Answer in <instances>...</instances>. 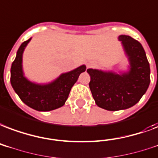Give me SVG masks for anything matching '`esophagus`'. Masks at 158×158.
I'll use <instances>...</instances> for the list:
<instances>
[{
    "instance_id": "34e87169",
    "label": "esophagus",
    "mask_w": 158,
    "mask_h": 158,
    "mask_svg": "<svg viewBox=\"0 0 158 158\" xmlns=\"http://www.w3.org/2000/svg\"><path fill=\"white\" fill-rule=\"evenodd\" d=\"M92 63H87V67H90V66H92Z\"/></svg>"
}]
</instances>
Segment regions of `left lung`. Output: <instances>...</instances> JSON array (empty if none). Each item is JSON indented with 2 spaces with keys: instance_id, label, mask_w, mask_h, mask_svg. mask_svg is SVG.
I'll return each mask as SVG.
<instances>
[{
  "instance_id": "left-lung-1",
  "label": "left lung",
  "mask_w": 158,
  "mask_h": 158,
  "mask_svg": "<svg viewBox=\"0 0 158 158\" xmlns=\"http://www.w3.org/2000/svg\"><path fill=\"white\" fill-rule=\"evenodd\" d=\"M130 61V71L122 75L87 69L90 90L95 102L108 111L127 109L137 104L150 84V66L139 41L129 35H120Z\"/></svg>"
}]
</instances>
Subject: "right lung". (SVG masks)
I'll return each mask as SVG.
<instances>
[{
    "instance_id": "add662e5",
    "label": "right lung",
    "mask_w": 158,
    "mask_h": 158,
    "mask_svg": "<svg viewBox=\"0 0 158 158\" xmlns=\"http://www.w3.org/2000/svg\"><path fill=\"white\" fill-rule=\"evenodd\" d=\"M31 38L19 47L10 68V83L21 100L36 111H48L61 107L68 98L70 91L79 75L86 71V66H79L72 72L61 74L49 84L39 85L31 82L23 76L22 54Z\"/></svg>"
}]
</instances>
